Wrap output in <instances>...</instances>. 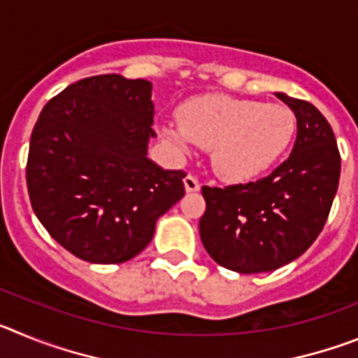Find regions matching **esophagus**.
I'll return each instance as SVG.
<instances>
[{
    "label": "esophagus",
    "instance_id": "esophagus-1",
    "mask_svg": "<svg viewBox=\"0 0 358 358\" xmlns=\"http://www.w3.org/2000/svg\"><path fill=\"white\" fill-rule=\"evenodd\" d=\"M185 188L186 192H199V189H201V182H199L197 177L188 173V176L185 177Z\"/></svg>",
    "mask_w": 358,
    "mask_h": 358
}]
</instances>
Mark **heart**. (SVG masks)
Masks as SVG:
<instances>
[{"instance_id":"b5f03b06","label":"heart","mask_w":358,"mask_h":358,"mask_svg":"<svg viewBox=\"0 0 358 358\" xmlns=\"http://www.w3.org/2000/svg\"><path fill=\"white\" fill-rule=\"evenodd\" d=\"M179 122L164 125V140L181 154L194 145L211 148L213 170L231 182L249 181L273 169L296 134V116L283 103L224 94L186 102Z\"/></svg>"}]
</instances>
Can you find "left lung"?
<instances>
[{
	"instance_id": "left-lung-1",
	"label": "left lung",
	"mask_w": 358,
	"mask_h": 358,
	"mask_svg": "<svg viewBox=\"0 0 358 358\" xmlns=\"http://www.w3.org/2000/svg\"><path fill=\"white\" fill-rule=\"evenodd\" d=\"M276 96L297 120L289 159L255 182L202 186L204 249L240 274L268 273L301 256L327 224L339 186L341 154L328 120L306 100Z\"/></svg>"
}]
</instances>
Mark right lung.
Returning <instances> with one entry per match:
<instances>
[{
    "instance_id": "obj_1",
    "label": "right lung",
    "mask_w": 358,
    "mask_h": 358,
    "mask_svg": "<svg viewBox=\"0 0 358 358\" xmlns=\"http://www.w3.org/2000/svg\"><path fill=\"white\" fill-rule=\"evenodd\" d=\"M152 84L96 75L53 96L31 131L27 186L39 222L90 264H123L185 197L182 170L147 157L156 136Z\"/></svg>"
}]
</instances>
